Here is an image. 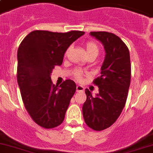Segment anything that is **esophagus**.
Masks as SVG:
<instances>
[{
  "label": "esophagus",
  "mask_w": 153,
  "mask_h": 153,
  "mask_svg": "<svg viewBox=\"0 0 153 153\" xmlns=\"http://www.w3.org/2000/svg\"><path fill=\"white\" fill-rule=\"evenodd\" d=\"M84 88L81 85H76V91H84Z\"/></svg>",
  "instance_id": "esophagus-1"
}]
</instances>
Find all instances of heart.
I'll use <instances>...</instances> for the list:
<instances>
[{
    "label": "heart",
    "instance_id": "obj_1",
    "mask_svg": "<svg viewBox=\"0 0 153 153\" xmlns=\"http://www.w3.org/2000/svg\"><path fill=\"white\" fill-rule=\"evenodd\" d=\"M85 49L86 52L88 54V55H91V54H94V55H98V45L95 44L94 42H92V41H89L85 45ZM76 77L78 79H81L82 76H83V72H81L80 70H77L75 74Z\"/></svg>",
    "mask_w": 153,
    "mask_h": 153
}]
</instances>
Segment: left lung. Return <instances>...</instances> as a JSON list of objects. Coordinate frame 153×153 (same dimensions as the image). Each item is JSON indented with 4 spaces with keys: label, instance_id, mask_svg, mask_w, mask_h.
Segmentation results:
<instances>
[{
    "label": "left lung",
    "instance_id": "1",
    "mask_svg": "<svg viewBox=\"0 0 153 153\" xmlns=\"http://www.w3.org/2000/svg\"><path fill=\"white\" fill-rule=\"evenodd\" d=\"M90 35L102 43L105 55L101 76L94 80L98 93L93 96L86 89L87 100L82 110L86 124L102 131L115 123L127 101L131 84L130 52L123 40L112 33L91 32Z\"/></svg>",
    "mask_w": 153,
    "mask_h": 153
}]
</instances>
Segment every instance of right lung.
<instances>
[{
	"mask_svg": "<svg viewBox=\"0 0 153 153\" xmlns=\"http://www.w3.org/2000/svg\"><path fill=\"white\" fill-rule=\"evenodd\" d=\"M84 32L53 33L34 30L20 44L17 53V80L24 105L34 122L45 128L61 124L76 91L75 82H51L55 65H62L65 51Z\"/></svg>",
	"mask_w": 153,
	"mask_h": 153,
	"instance_id": "add662e5",
	"label": "right lung"
}]
</instances>
